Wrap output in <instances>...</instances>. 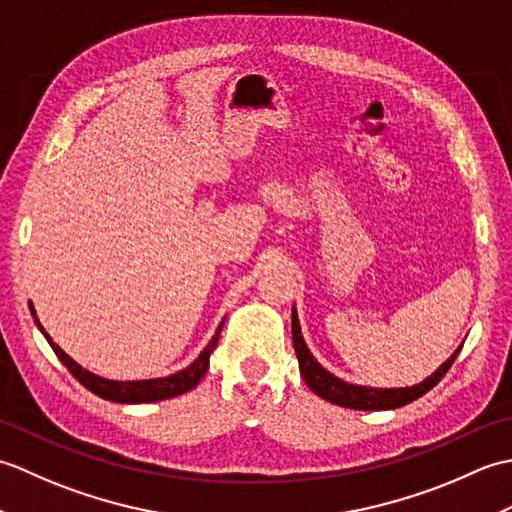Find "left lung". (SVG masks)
Listing matches in <instances>:
<instances>
[{
  "mask_svg": "<svg viewBox=\"0 0 512 512\" xmlns=\"http://www.w3.org/2000/svg\"><path fill=\"white\" fill-rule=\"evenodd\" d=\"M292 345H295V352H297L299 372L314 394L323 400L332 402V405L347 407V409H361V411L398 409L402 405H407V402H411V400H418L420 396L427 394L431 387H436L440 383L442 376L447 374L449 367L453 365L455 356H458L462 350V345H460L458 350H455L429 378H424L422 383L411 385V387L385 389V387H367V385L347 383V380L328 372V369H325L308 350L306 339H303V334H301L297 308H292Z\"/></svg>",
  "mask_w": 512,
  "mask_h": 512,
  "instance_id": "obj_1",
  "label": "left lung"
}]
</instances>
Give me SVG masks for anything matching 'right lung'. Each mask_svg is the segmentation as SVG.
<instances>
[{"label":"right lung","mask_w":512,"mask_h":512,"mask_svg":"<svg viewBox=\"0 0 512 512\" xmlns=\"http://www.w3.org/2000/svg\"><path fill=\"white\" fill-rule=\"evenodd\" d=\"M30 312H32V317H35V323H37L39 332L46 336V341L50 343V347L54 350V354H57L59 361L65 367H68V372L76 380H79V383L85 389H90L92 394L101 396L105 400H112V402H123V405H138V402L167 400V398L184 394V391H191L204 378L206 369H209V358H211V354L215 350L217 341H220L222 325H224V321L217 325L213 339L200 352V356L195 358V361L189 367L180 369V372H176V374L162 376V378H147V380H110V378H103V376L92 374L90 369L81 367L79 363L74 361V358H70L68 354H65L61 347L50 339V334L43 330V325L39 323L35 306H32V303H30Z\"/></svg>","instance_id":"add662e5"}]
</instances>
